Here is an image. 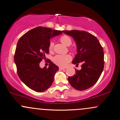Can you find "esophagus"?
Returning a JSON list of instances; mask_svg holds the SVG:
<instances>
[{
  "mask_svg": "<svg viewBox=\"0 0 120 120\" xmlns=\"http://www.w3.org/2000/svg\"><path fill=\"white\" fill-rule=\"evenodd\" d=\"M65 69H66V68H64V67H59L60 70H65Z\"/></svg>",
  "mask_w": 120,
  "mask_h": 120,
  "instance_id": "esophagus-1",
  "label": "esophagus"
}]
</instances>
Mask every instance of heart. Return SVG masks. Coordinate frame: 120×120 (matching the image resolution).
<instances>
[{"mask_svg":"<svg viewBox=\"0 0 120 120\" xmlns=\"http://www.w3.org/2000/svg\"><path fill=\"white\" fill-rule=\"evenodd\" d=\"M60 41L64 45L66 46H70L72 44V40L70 36L67 35H63L60 38ZM54 43L52 41H50L49 44V50H52L53 49ZM71 60V57L70 55H56L53 59V62L56 65L60 67H65L67 63Z\"/></svg>","mask_w":120,"mask_h":120,"instance_id":"1","label":"heart"}]
</instances>
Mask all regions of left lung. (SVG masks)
I'll list each match as a JSON object with an SVG mask.
<instances>
[{
  "label": "left lung",
  "instance_id": "1",
  "mask_svg": "<svg viewBox=\"0 0 120 120\" xmlns=\"http://www.w3.org/2000/svg\"><path fill=\"white\" fill-rule=\"evenodd\" d=\"M64 33L73 38L76 43L77 54L72 64L82 69H75L73 76L68 78V82L73 88L82 91L90 88L96 84L104 68V52L96 37L85 31L65 30Z\"/></svg>",
  "mask_w": 120,
  "mask_h": 120
}]
</instances>
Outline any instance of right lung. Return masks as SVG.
I'll list each match as a JSON object with an SVG mask.
<instances>
[{
    "mask_svg": "<svg viewBox=\"0 0 120 120\" xmlns=\"http://www.w3.org/2000/svg\"><path fill=\"white\" fill-rule=\"evenodd\" d=\"M62 33L60 30L38 26L24 34L17 44L14 61L18 76L35 91H45L52 85L59 67L48 60V68H41L40 62L49 53L50 39Z\"/></svg>",
    "mask_w": 120,
    "mask_h": 120,
    "instance_id": "add662e5",
    "label": "right lung"
}]
</instances>
